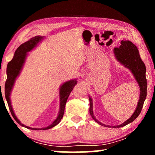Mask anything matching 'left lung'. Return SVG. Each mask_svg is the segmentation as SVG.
<instances>
[{
  "instance_id": "1",
  "label": "left lung",
  "mask_w": 155,
  "mask_h": 155,
  "mask_svg": "<svg viewBox=\"0 0 155 155\" xmlns=\"http://www.w3.org/2000/svg\"><path fill=\"white\" fill-rule=\"evenodd\" d=\"M114 52L116 59L125 68H128L133 73V76L137 81L140 88V95L139 99L137 106L133 114L128 118L127 121L123 122L122 124L112 127L114 128H120L127 125L132 122L137 118L138 115L140 114L141 109L143 105L147 95V80L146 78V68L145 64L142 61L139 53V51L134 44L128 40H122L121 45L119 48H114ZM90 99V114L92 118L101 126L107 127H111V126L105 125L102 124L98 120H96L93 113V102L92 99L89 96Z\"/></svg>"
}]
</instances>
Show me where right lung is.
Returning a JSON list of instances; mask_svg holds the SVG:
<instances>
[{
	"label": "right lung",
	"mask_w": 155,
	"mask_h": 155,
	"mask_svg": "<svg viewBox=\"0 0 155 155\" xmlns=\"http://www.w3.org/2000/svg\"><path fill=\"white\" fill-rule=\"evenodd\" d=\"M44 37L42 36H35L34 38H31L29 40L26 41L24 44H21L15 51L13 59L10 61L7 67V80L5 82V98L7 100V104H8L9 109L10 112L12 115L13 117L16 121L18 124H20L22 127H24L28 129L31 130H47L49 128L55 127L61 121L63 116L64 114L65 106L66 104L67 100L70 94L71 93L73 88L74 86L77 85V79H72L68 81L67 82H65L59 88V96H60V108L58 115H57V118L54 120V122L50 124L47 127L41 128H31L27 126H25L20 122L19 120L17 118L14 114V110L12 108L11 100H10V95H11L12 90L14 87L15 81L16 78L19 76L21 70L22 69L23 65L25 62L26 57L27 56V52H30L31 50H33L35 47L38 45L39 42L43 40Z\"/></svg>",
	"instance_id": "obj_1"
}]
</instances>
